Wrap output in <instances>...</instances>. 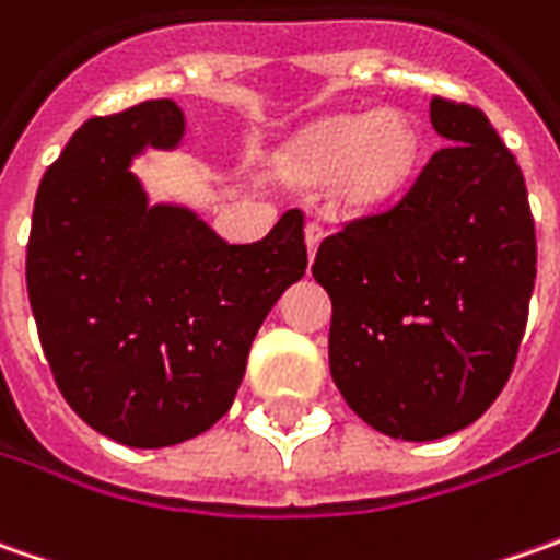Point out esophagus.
<instances>
[{
	"label": "esophagus",
	"instance_id": "obj_1",
	"mask_svg": "<svg viewBox=\"0 0 560 560\" xmlns=\"http://www.w3.org/2000/svg\"><path fill=\"white\" fill-rule=\"evenodd\" d=\"M324 233H327V230H324L320 221H308V224H305V243H308V252H312V255L317 252V246H320Z\"/></svg>",
	"mask_w": 560,
	"mask_h": 560
}]
</instances>
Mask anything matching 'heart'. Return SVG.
<instances>
[{"instance_id":"1","label":"heart","mask_w":560,"mask_h":560,"mask_svg":"<svg viewBox=\"0 0 560 560\" xmlns=\"http://www.w3.org/2000/svg\"><path fill=\"white\" fill-rule=\"evenodd\" d=\"M418 152L415 130L398 115L334 118L312 130L287 159L295 180H327L339 174V186L358 202L386 196L411 171Z\"/></svg>"}]
</instances>
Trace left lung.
<instances>
[{
	"mask_svg": "<svg viewBox=\"0 0 560 560\" xmlns=\"http://www.w3.org/2000/svg\"><path fill=\"white\" fill-rule=\"evenodd\" d=\"M430 120L445 145L312 265L334 302V383L364 423L408 442L448 436L499 398L536 283L517 159L477 105L433 96Z\"/></svg>",
	"mask_w": 560,
	"mask_h": 560,
	"instance_id": "8db88e82",
	"label": "left lung"
}]
</instances>
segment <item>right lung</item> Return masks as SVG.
I'll use <instances>...</instances> for the list:
<instances>
[{
    "mask_svg": "<svg viewBox=\"0 0 560 560\" xmlns=\"http://www.w3.org/2000/svg\"><path fill=\"white\" fill-rule=\"evenodd\" d=\"M171 98L90 118L43 174L27 243L36 334L65 401L108 440L162 448L224 418L248 346L305 265V214L230 246L127 171L142 145H177Z\"/></svg>",
    "mask_w": 560,
    "mask_h": 560,
    "instance_id": "right-lung-1",
    "label": "right lung"
}]
</instances>
